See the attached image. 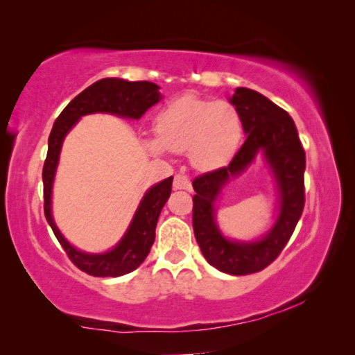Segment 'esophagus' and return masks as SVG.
I'll return each instance as SVG.
<instances>
[{"label": "esophagus", "mask_w": 355, "mask_h": 355, "mask_svg": "<svg viewBox=\"0 0 355 355\" xmlns=\"http://www.w3.org/2000/svg\"><path fill=\"white\" fill-rule=\"evenodd\" d=\"M173 188L175 189H191V180L184 173H177L175 178H173Z\"/></svg>", "instance_id": "obj_1"}]
</instances>
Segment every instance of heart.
I'll list each match as a JSON object with an SVG mask.
<instances>
[{
  "mask_svg": "<svg viewBox=\"0 0 355 355\" xmlns=\"http://www.w3.org/2000/svg\"><path fill=\"white\" fill-rule=\"evenodd\" d=\"M157 139H147L153 153L164 150L182 153L188 150L192 166L216 171L230 163L243 139V120L235 106L183 95L164 106L155 119Z\"/></svg>",
  "mask_w": 355,
  "mask_h": 355,
  "instance_id": "1",
  "label": "heart"
}]
</instances>
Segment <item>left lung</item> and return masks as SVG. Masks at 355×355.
Masks as SVG:
<instances>
[{
	"instance_id": "1",
	"label": "left lung",
	"mask_w": 355,
	"mask_h": 355,
	"mask_svg": "<svg viewBox=\"0 0 355 355\" xmlns=\"http://www.w3.org/2000/svg\"><path fill=\"white\" fill-rule=\"evenodd\" d=\"M230 103L241 116L248 139L230 164L194 178L192 227L202 254L211 266L232 275H245L269 266L290 241L305 203V152L290 114L264 95L238 87ZM258 153L267 158L279 186V218L260 242H230L215 225L214 202L227 180L241 175Z\"/></svg>"
}]
</instances>
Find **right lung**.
<instances>
[{"label": "right lung", "instance_id": "1", "mask_svg": "<svg viewBox=\"0 0 355 355\" xmlns=\"http://www.w3.org/2000/svg\"><path fill=\"white\" fill-rule=\"evenodd\" d=\"M158 89L159 87L155 83L150 81H125L120 78H103L84 89L64 107V111L55 120L50 137H48L46 159L44 171H42L45 218L71 263L94 277H119V275L135 271L146 260L155 243V228L159 213L171 196L173 177L163 180L147 191L127 233L116 248L106 254H84V252L71 248L67 239L58 230L51 216L53 180H55L62 141L70 128L86 114L110 112L128 119L142 117L148 107L161 100Z\"/></svg>", "mask_w": 355, "mask_h": 355}]
</instances>
